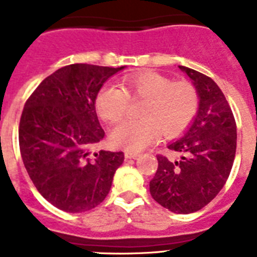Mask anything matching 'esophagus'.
<instances>
[{
	"label": "esophagus",
	"instance_id": "34e87169",
	"mask_svg": "<svg viewBox=\"0 0 257 257\" xmlns=\"http://www.w3.org/2000/svg\"><path fill=\"white\" fill-rule=\"evenodd\" d=\"M124 157L131 160V158H136V157H139V153H136V152H131V151H126L124 152Z\"/></svg>",
	"mask_w": 257,
	"mask_h": 257
}]
</instances>
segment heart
I'll return each instance as SVG.
<instances>
[{"instance_id":"1","label":"heart","mask_w":257,"mask_h":257,"mask_svg":"<svg viewBox=\"0 0 257 257\" xmlns=\"http://www.w3.org/2000/svg\"><path fill=\"white\" fill-rule=\"evenodd\" d=\"M131 100L143 99L140 119H123L112 130L113 144L131 152L144 149L160 136L171 138L183 133L196 117L199 97L187 81L174 82L157 72L127 74L121 86L106 83L96 95L99 114L109 122L119 121Z\"/></svg>"}]
</instances>
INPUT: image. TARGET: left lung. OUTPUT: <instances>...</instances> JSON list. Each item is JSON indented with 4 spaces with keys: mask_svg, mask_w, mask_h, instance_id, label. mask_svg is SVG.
Returning <instances> with one entry per match:
<instances>
[{
    "mask_svg": "<svg viewBox=\"0 0 257 257\" xmlns=\"http://www.w3.org/2000/svg\"><path fill=\"white\" fill-rule=\"evenodd\" d=\"M179 68L196 86L198 112L183 138L167 147L180 153V160L157 156L158 169L149 190L167 210L192 213L208 205L228 180L237 149V124L212 78L188 67Z\"/></svg>",
    "mask_w": 257,
    "mask_h": 257,
    "instance_id": "8db88e82",
    "label": "left lung"
}]
</instances>
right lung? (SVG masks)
I'll return each mask as SVG.
<instances>
[{
	"instance_id": "obj_1",
	"label": "right lung",
	"mask_w": 257,
	"mask_h": 257,
	"mask_svg": "<svg viewBox=\"0 0 257 257\" xmlns=\"http://www.w3.org/2000/svg\"><path fill=\"white\" fill-rule=\"evenodd\" d=\"M123 68L65 65L26 101L19 123L23 162L41 196L65 212L100 205L123 162V152H94L105 135L95 110L96 95Z\"/></svg>"
}]
</instances>
